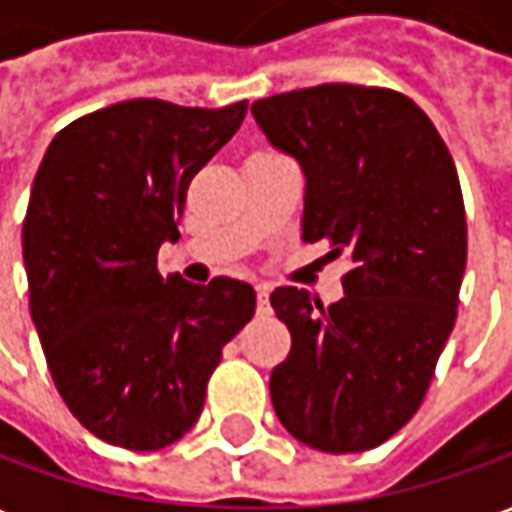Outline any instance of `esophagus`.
I'll return each instance as SVG.
<instances>
[{
    "instance_id": "esophagus-1",
    "label": "esophagus",
    "mask_w": 512,
    "mask_h": 512,
    "mask_svg": "<svg viewBox=\"0 0 512 512\" xmlns=\"http://www.w3.org/2000/svg\"><path fill=\"white\" fill-rule=\"evenodd\" d=\"M255 293H257V310L260 312L268 310V293H271V288L260 282V285H255Z\"/></svg>"
}]
</instances>
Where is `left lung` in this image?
Here are the masks:
<instances>
[{"label":"left lung","instance_id":"1","mask_svg":"<svg viewBox=\"0 0 512 512\" xmlns=\"http://www.w3.org/2000/svg\"><path fill=\"white\" fill-rule=\"evenodd\" d=\"M268 142L307 178L304 241L345 255V296L323 307L277 288L290 354L271 403L290 436L321 452H365L417 414L458 315L466 211L458 169L408 95L318 84L252 104Z\"/></svg>","mask_w":512,"mask_h":512}]
</instances>
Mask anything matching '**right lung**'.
<instances>
[{"label": "right lung", "mask_w": 512, "mask_h": 512, "mask_svg": "<svg viewBox=\"0 0 512 512\" xmlns=\"http://www.w3.org/2000/svg\"><path fill=\"white\" fill-rule=\"evenodd\" d=\"M244 115L246 101L134 98L73 120L40 161L21 233L29 312L57 392L101 441L136 452L178 441L222 348L255 315L246 282L158 271L191 178Z\"/></svg>", "instance_id": "add662e5"}]
</instances>
